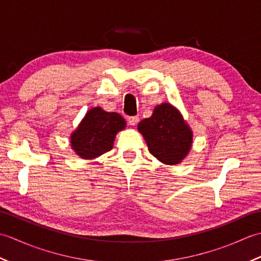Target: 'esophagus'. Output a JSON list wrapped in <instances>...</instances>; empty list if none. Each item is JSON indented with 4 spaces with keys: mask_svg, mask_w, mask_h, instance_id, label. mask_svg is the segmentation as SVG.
<instances>
[{
    "mask_svg": "<svg viewBox=\"0 0 261 261\" xmlns=\"http://www.w3.org/2000/svg\"><path fill=\"white\" fill-rule=\"evenodd\" d=\"M127 122H129L130 125H137L138 122H139V118L138 116H131V118L127 119Z\"/></svg>",
    "mask_w": 261,
    "mask_h": 261,
    "instance_id": "esophagus-1",
    "label": "esophagus"
}]
</instances>
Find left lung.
Masks as SVG:
<instances>
[{
    "label": "left lung",
    "instance_id": "obj_1",
    "mask_svg": "<svg viewBox=\"0 0 261 261\" xmlns=\"http://www.w3.org/2000/svg\"><path fill=\"white\" fill-rule=\"evenodd\" d=\"M138 131L147 142L149 152L165 165H178L192 149L191 126L170 103L156 105L150 118L139 122Z\"/></svg>",
    "mask_w": 261,
    "mask_h": 261
}]
</instances>
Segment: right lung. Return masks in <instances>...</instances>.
I'll list each match as a JSON object with an SVG mask.
<instances>
[{
	"instance_id": "obj_1",
	"label": "right lung",
	"mask_w": 261,
	"mask_h": 261,
	"mask_svg": "<svg viewBox=\"0 0 261 261\" xmlns=\"http://www.w3.org/2000/svg\"><path fill=\"white\" fill-rule=\"evenodd\" d=\"M125 126L126 122L119 113L92 108L71 132L70 147L82 159H95L113 148L116 134Z\"/></svg>"
}]
</instances>
